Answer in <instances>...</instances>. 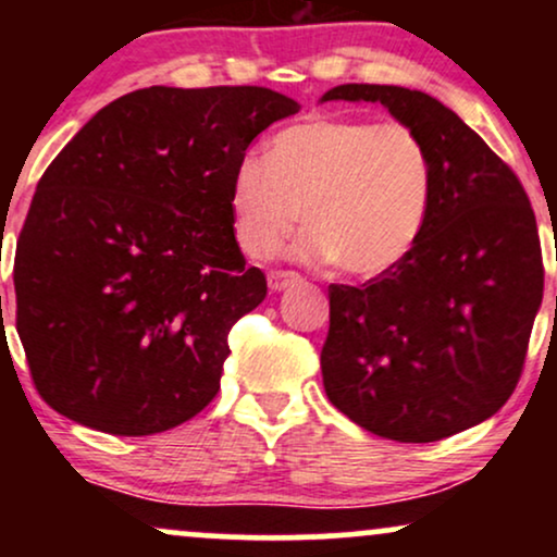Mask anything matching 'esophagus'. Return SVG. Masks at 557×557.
I'll list each match as a JSON object with an SVG mask.
<instances>
[{
	"label": "esophagus",
	"instance_id": "esophagus-1",
	"mask_svg": "<svg viewBox=\"0 0 557 557\" xmlns=\"http://www.w3.org/2000/svg\"><path fill=\"white\" fill-rule=\"evenodd\" d=\"M296 283H300V274H296V272L274 270V272L267 274V285H270V290H274V293L285 290V287H290V285H296Z\"/></svg>",
	"mask_w": 557,
	"mask_h": 557
}]
</instances>
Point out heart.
<instances>
[{
    "instance_id": "heart-1",
    "label": "heart",
    "mask_w": 557,
    "mask_h": 557,
    "mask_svg": "<svg viewBox=\"0 0 557 557\" xmlns=\"http://www.w3.org/2000/svg\"><path fill=\"white\" fill-rule=\"evenodd\" d=\"M434 201L426 140L406 123L311 117L283 127L267 159L243 157L227 209L248 259H272L300 220L304 261H341L356 277L393 270L413 251Z\"/></svg>"
}]
</instances>
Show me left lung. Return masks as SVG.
I'll list each match as a JSON object with an SVG mask.
<instances>
[{
    "label": "left lung",
    "mask_w": 557,
    "mask_h": 557,
    "mask_svg": "<svg viewBox=\"0 0 557 557\" xmlns=\"http://www.w3.org/2000/svg\"><path fill=\"white\" fill-rule=\"evenodd\" d=\"M322 101H380L426 140L434 162L432 212L413 251L361 287L330 285L327 398L398 443L482 424L519 385L545 287L527 190L430 94L345 83Z\"/></svg>",
    "instance_id": "obj_1"
}]
</instances>
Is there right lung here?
<instances>
[{"label":"right lung","mask_w":557,"mask_h":557,"mask_svg":"<svg viewBox=\"0 0 557 557\" xmlns=\"http://www.w3.org/2000/svg\"><path fill=\"white\" fill-rule=\"evenodd\" d=\"M298 112L261 86H151L107 104L36 185L17 238V335L44 400L117 437L214 400L227 335L267 296L227 190L251 140Z\"/></svg>","instance_id":"right-lung-1"}]
</instances>
